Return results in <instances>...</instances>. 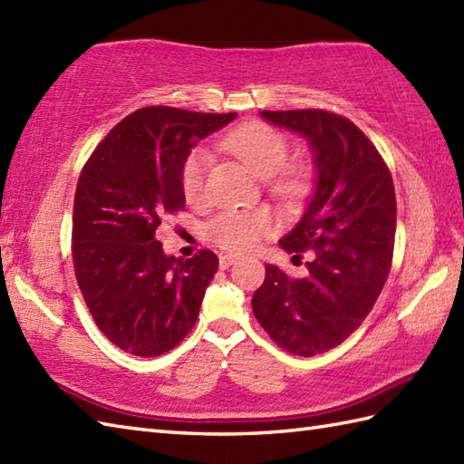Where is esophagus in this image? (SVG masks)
<instances>
[{"instance_id":"34e87169","label":"esophagus","mask_w":464,"mask_h":464,"mask_svg":"<svg viewBox=\"0 0 464 464\" xmlns=\"http://www.w3.org/2000/svg\"><path fill=\"white\" fill-rule=\"evenodd\" d=\"M236 262H238V256H234V254H222L220 256V267H222V270H226V267H230Z\"/></svg>"}]
</instances>
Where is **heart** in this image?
Listing matches in <instances>:
<instances>
[{
	"instance_id": "b5f03b06",
	"label": "heart",
	"mask_w": 464,
	"mask_h": 464,
	"mask_svg": "<svg viewBox=\"0 0 464 464\" xmlns=\"http://www.w3.org/2000/svg\"><path fill=\"white\" fill-rule=\"evenodd\" d=\"M224 149L240 159L256 177L270 180L274 192L295 197L305 184V170L285 164L290 145L280 130L264 122H246L224 139ZM210 167L208 150H194L182 167V190L192 204L206 198V174ZM270 228V218L258 212H224L208 226L210 238L230 252L252 250Z\"/></svg>"
}]
</instances>
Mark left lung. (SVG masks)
Listing matches in <instances>:
<instances>
[{
    "mask_svg": "<svg viewBox=\"0 0 464 464\" xmlns=\"http://www.w3.org/2000/svg\"><path fill=\"white\" fill-rule=\"evenodd\" d=\"M262 119L304 137L315 187L305 212L280 246L304 277L274 264L252 295V310L274 342L294 355L329 352L372 312L393 260L397 200L387 164L352 121L322 109L262 111Z\"/></svg>",
    "mask_w": 464,
    "mask_h": 464,
    "instance_id": "8db88e82",
    "label": "left lung"
}]
</instances>
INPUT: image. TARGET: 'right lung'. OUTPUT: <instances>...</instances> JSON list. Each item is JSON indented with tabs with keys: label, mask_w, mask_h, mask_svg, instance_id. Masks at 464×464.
Masks as SVG:
<instances>
[{
	"label": "right lung",
	"mask_w": 464,
	"mask_h": 464,
	"mask_svg": "<svg viewBox=\"0 0 464 464\" xmlns=\"http://www.w3.org/2000/svg\"><path fill=\"white\" fill-rule=\"evenodd\" d=\"M236 112L147 107L122 119L91 154L73 206V264L97 327L122 352L157 357L197 324L218 267L210 250L190 260L154 238L167 214L184 208L182 167L197 142Z\"/></svg>",
	"instance_id": "add662e5"
}]
</instances>
